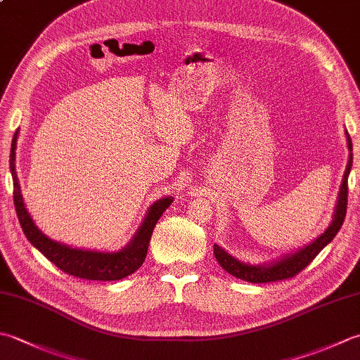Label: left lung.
<instances>
[{"label": "left lung", "instance_id": "obj_1", "mask_svg": "<svg viewBox=\"0 0 360 360\" xmlns=\"http://www.w3.org/2000/svg\"><path fill=\"white\" fill-rule=\"evenodd\" d=\"M347 136H348V148L349 151H353L351 137L348 133ZM351 165H353V153H349L347 170H345V174H343L339 201H338V207H335V212H334L333 223L326 229L325 233L320 235L316 241H312L307 248L300 249L298 252H295V254L285 257L275 264H267V266H250L246 263H241L238 259H235L232 255H229L226 250L217 246V244H213V254H215V258L219 263V266L231 275H233V277L249 281V283H272V281H281V280L295 277L298 272L303 271L304 267H307L312 259L319 255V252L322 250L328 243H331V240L340 231L343 221H345L347 205H348V174L351 170Z\"/></svg>", "mask_w": 360, "mask_h": 360}]
</instances>
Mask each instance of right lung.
Instances as JSON below:
<instances>
[{"label": "right lung", "instance_id": "obj_1", "mask_svg": "<svg viewBox=\"0 0 360 360\" xmlns=\"http://www.w3.org/2000/svg\"><path fill=\"white\" fill-rule=\"evenodd\" d=\"M17 134H13L12 150H11V172L13 179V204L17 210V217L21 224L22 232L27 236L30 244L41 252V254L56 264L60 271H63L74 277L83 280H97V281H114L125 278L128 275L136 272L147 257L148 244L151 240V233L155 226L162 217V213L168 205L172 204V198H164L151 205L148 215L145 217L139 231H137L133 241L128 246L116 252V254H103V252L93 250H80L71 249L62 243L52 241L48 236L43 235L34 224L32 218L22 202L21 190L18 184L17 172H15V147H17Z\"/></svg>", "mask_w": 360, "mask_h": 360}]
</instances>
